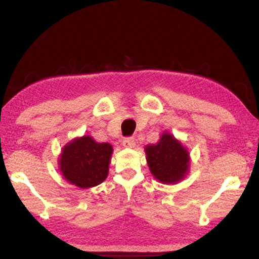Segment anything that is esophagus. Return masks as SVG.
Returning a JSON list of instances; mask_svg holds the SVG:
<instances>
[{"label": "esophagus", "instance_id": "1", "mask_svg": "<svg viewBox=\"0 0 259 259\" xmlns=\"http://www.w3.org/2000/svg\"><path fill=\"white\" fill-rule=\"evenodd\" d=\"M122 144H123L124 147H135V138L134 137H126L123 139V142H122Z\"/></svg>", "mask_w": 259, "mask_h": 259}]
</instances>
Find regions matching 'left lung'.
Returning <instances> with one entry per match:
<instances>
[{
    "label": "left lung",
    "instance_id": "1",
    "mask_svg": "<svg viewBox=\"0 0 259 259\" xmlns=\"http://www.w3.org/2000/svg\"><path fill=\"white\" fill-rule=\"evenodd\" d=\"M151 172L163 184H174L184 178L190 164V155L174 136L164 133L156 145L145 147Z\"/></svg>",
    "mask_w": 259,
    "mask_h": 259
}]
</instances>
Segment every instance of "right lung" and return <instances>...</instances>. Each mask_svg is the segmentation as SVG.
<instances>
[{
    "instance_id": "add662e5",
    "label": "right lung",
    "mask_w": 259,
    "mask_h": 259,
    "mask_svg": "<svg viewBox=\"0 0 259 259\" xmlns=\"http://www.w3.org/2000/svg\"><path fill=\"white\" fill-rule=\"evenodd\" d=\"M113 148L108 143H97L84 136L64 147L59 166L67 182L88 188L99 185L107 177Z\"/></svg>"
}]
</instances>
